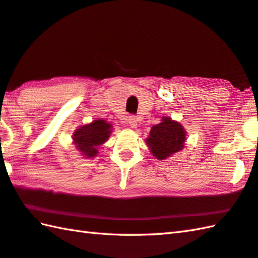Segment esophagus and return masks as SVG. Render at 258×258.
Listing matches in <instances>:
<instances>
[{
  "instance_id": "obj_1",
  "label": "esophagus",
  "mask_w": 258,
  "mask_h": 258,
  "mask_svg": "<svg viewBox=\"0 0 258 258\" xmlns=\"http://www.w3.org/2000/svg\"><path fill=\"white\" fill-rule=\"evenodd\" d=\"M138 117H136V116H130V117L127 118V124L131 126V127H133V128H135L136 126H138Z\"/></svg>"
}]
</instances>
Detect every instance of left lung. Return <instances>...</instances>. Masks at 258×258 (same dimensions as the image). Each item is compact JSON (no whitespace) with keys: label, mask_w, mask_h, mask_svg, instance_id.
Returning <instances> with one entry per match:
<instances>
[{"label":"left lung","mask_w":258,"mask_h":258,"mask_svg":"<svg viewBox=\"0 0 258 258\" xmlns=\"http://www.w3.org/2000/svg\"><path fill=\"white\" fill-rule=\"evenodd\" d=\"M185 135L182 125L165 116L151 128L146 144L156 159L165 160L183 149Z\"/></svg>","instance_id":"left-lung-1"}]
</instances>
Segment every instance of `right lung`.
<instances>
[{
	"instance_id": "right-lung-1",
	"label": "right lung",
	"mask_w": 258,
	"mask_h": 258,
	"mask_svg": "<svg viewBox=\"0 0 258 258\" xmlns=\"http://www.w3.org/2000/svg\"><path fill=\"white\" fill-rule=\"evenodd\" d=\"M112 127L113 126L104 119H95L75 131L74 144L85 158L92 159L97 155L99 146L108 140Z\"/></svg>"
}]
</instances>
